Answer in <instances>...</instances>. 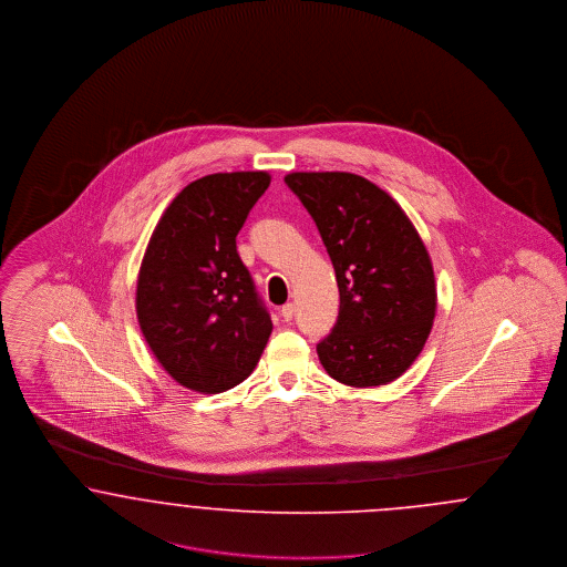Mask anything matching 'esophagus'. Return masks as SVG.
I'll return each mask as SVG.
<instances>
[{
  "label": "esophagus",
  "mask_w": 567,
  "mask_h": 567,
  "mask_svg": "<svg viewBox=\"0 0 567 567\" xmlns=\"http://www.w3.org/2000/svg\"><path fill=\"white\" fill-rule=\"evenodd\" d=\"M279 313H281V318H284V320L290 321L295 318L296 307L292 302H286V305L281 307V311H279Z\"/></svg>",
  "instance_id": "obj_1"
}]
</instances>
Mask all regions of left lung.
<instances>
[{
    "mask_svg": "<svg viewBox=\"0 0 567 567\" xmlns=\"http://www.w3.org/2000/svg\"><path fill=\"white\" fill-rule=\"evenodd\" d=\"M288 188L320 230L341 309L318 343L326 372L351 388L398 379L427 341L436 284L427 249L400 205L355 173H290Z\"/></svg>",
    "mask_w": 567,
    "mask_h": 567,
    "instance_id": "8db88e82",
    "label": "left lung"
}]
</instances>
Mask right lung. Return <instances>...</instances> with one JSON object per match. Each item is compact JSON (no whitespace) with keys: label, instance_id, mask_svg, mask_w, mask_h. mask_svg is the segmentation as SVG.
Here are the masks:
<instances>
[{"label":"right lung","instance_id":"right-lung-1","mask_svg":"<svg viewBox=\"0 0 567 567\" xmlns=\"http://www.w3.org/2000/svg\"><path fill=\"white\" fill-rule=\"evenodd\" d=\"M265 172L212 173L165 209L137 279V320L152 353L195 392L220 394L256 369L272 323L237 235L265 195Z\"/></svg>","mask_w":567,"mask_h":567}]
</instances>
